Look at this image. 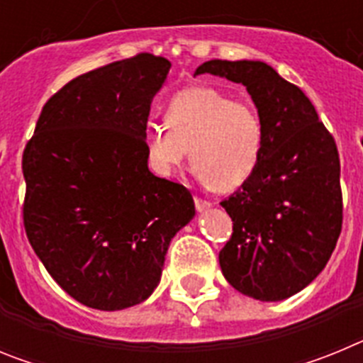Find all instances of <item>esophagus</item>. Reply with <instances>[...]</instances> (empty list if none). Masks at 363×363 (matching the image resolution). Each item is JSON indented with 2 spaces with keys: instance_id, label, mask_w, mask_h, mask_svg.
<instances>
[{
  "instance_id": "1",
  "label": "esophagus",
  "mask_w": 363,
  "mask_h": 363,
  "mask_svg": "<svg viewBox=\"0 0 363 363\" xmlns=\"http://www.w3.org/2000/svg\"><path fill=\"white\" fill-rule=\"evenodd\" d=\"M194 205H196V209L200 211V213H203V211H207L213 207V203H211V201L203 200V198H198V196H194Z\"/></svg>"
}]
</instances>
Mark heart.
I'll use <instances>...</instances> for the list:
<instances>
[{"mask_svg": "<svg viewBox=\"0 0 363 363\" xmlns=\"http://www.w3.org/2000/svg\"><path fill=\"white\" fill-rule=\"evenodd\" d=\"M165 125L147 130L145 150L156 174L172 176L187 160L216 192L242 187L255 174L265 145V125L247 101L216 86H191L171 98Z\"/></svg>", "mask_w": 363, "mask_h": 363, "instance_id": "heart-1", "label": "heart"}]
</instances>
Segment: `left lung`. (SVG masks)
Instances as JSON below:
<instances>
[{
	"label": "left lung",
	"instance_id": "1",
	"mask_svg": "<svg viewBox=\"0 0 363 363\" xmlns=\"http://www.w3.org/2000/svg\"><path fill=\"white\" fill-rule=\"evenodd\" d=\"M205 72L245 85L265 125L255 174L221 201L233 220L221 272L245 296L284 300L318 277L338 242L344 201L335 138L300 86L267 63L211 60L196 69Z\"/></svg>",
	"mask_w": 363,
	"mask_h": 363
}]
</instances>
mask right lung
Wrapping results in <instances>:
<instances>
[{
	"mask_svg": "<svg viewBox=\"0 0 363 363\" xmlns=\"http://www.w3.org/2000/svg\"><path fill=\"white\" fill-rule=\"evenodd\" d=\"M171 69L140 52L70 79L43 105L21 160L23 225L56 284L83 306L121 311L150 296L191 192L147 165V121Z\"/></svg>",
	"mask_w": 363,
	"mask_h": 363,
	"instance_id": "obj_1",
	"label": "right lung"
}]
</instances>
